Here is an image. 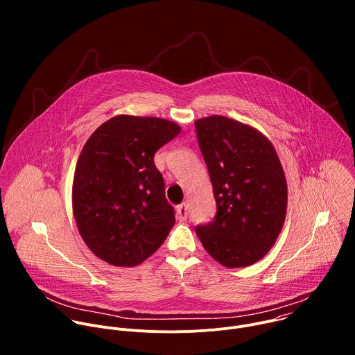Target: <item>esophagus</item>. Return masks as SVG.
I'll list each match as a JSON object with an SVG mask.
<instances>
[{
	"mask_svg": "<svg viewBox=\"0 0 355 355\" xmlns=\"http://www.w3.org/2000/svg\"><path fill=\"white\" fill-rule=\"evenodd\" d=\"M177 216L180 220H185L187 216H188V205L185 204H181L180 207H177Z\"/></svg>",
	"mask_w": 355,
	"mask_h": 355,
	"instance_id": "1",
	"label": "esophagus"
}]
</instances>
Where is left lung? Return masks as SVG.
Returning <instances> with one entry per match:
<instances>
[{
    "label": "left lung",
    "mask_w": 355,
    "mask_h": 355,
    "mask_svg": "<svg viewBox=\"0 0 355 355\" xmlns=\"http://www.w3.org/2000/svg\"><path fill=\"white\" fill-rule=\"evenodd\" d=\"M216 200L215 220L195 229L219 264H256L275 244L286 216L288 185L274 144L254 126L212 115L195 121Z\"/></svg>",
    "instance_id": "obj_1"
}]
</instances>
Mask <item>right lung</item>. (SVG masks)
<instances>
[{"mask_svg": "<svg viewBox=\"0 0 355 355\" xmlns=\"http://www.w3.org/2000/svg\"><path fill=\"white\" fill-rule=\"evenodd\" d=\"M181 132L175 122L118 115L89 136L73 180V215L84 243L115 267H135L175 223L155 166L156 151Z\"/></svg>", "mask_w": 355, "mask_h": 355, "instance_id": "add662e5", "label": "right lung"}]
</instances>
